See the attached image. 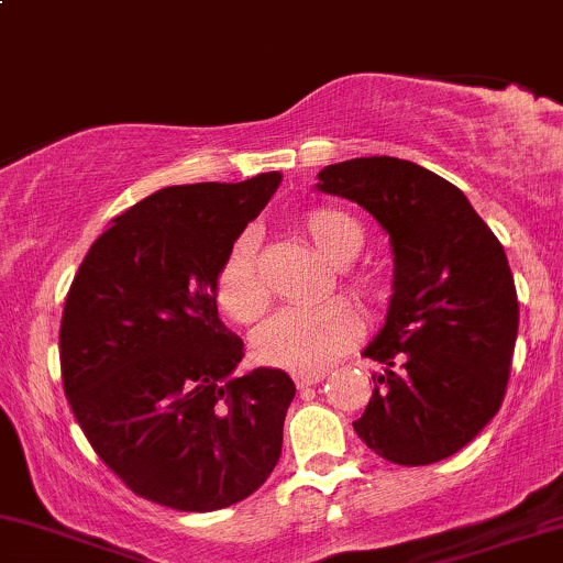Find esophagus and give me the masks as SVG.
Segmentation results:
<instances>
[{
    "label": "esophagus",
    "mask_w": 563,
    "mask_h": 563,
    "mask_svg": "<svg viewBox=\"0 0 563 563\" xmlns=\"http://www.w3.org/2000/svg\"><path fill=\"white\" fill-rule=\"evenodd\" d=\"M295 384L297 388H308L313 384H321V380L325 378V373H295Z\"/></svg>",
    "instance_id": "34e87169"
}]
</instances>
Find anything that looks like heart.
Returning <instances> with one entry per match:
<instances>
[{"instance_id":"b5f03b06","label":"heart","mask_w":563,"mask_h":563,"mask_svg":"<svg viewBox=\"0 0 563 563\" xmlns=\"http://www.w3.org/2000/svg\"><path fill=\"white\" fill-rule=\"evenodd\" d=\"M302 234L325 261L339 268V284L357 302L373 305L384 297V284L371 271H355L352 263L365 245V229L339 208H310L300 219ZM217 305L238 323H253L266 313L268 287L255 255L253 232L240 234L227 250L217 271ZM360 336V318L342 300L313 308H287L255 331L253 352L261 363L287 371H321L350 350Z\"/></svg>"}]
</instances>
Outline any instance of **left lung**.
Masks as SVG:
<instances>
[{
	"label": "left lung",
	"mask_w": 563,
	"mask_h": 563,
	"mask_svg": "<svg viewBox=\"0 0 563 563\" xmlns=\"http://www.w3.org/2000/svg\"><path fill=\"white\" fill-rule=\"evenodd\" d=\"M316 187L363 206L394 253L386 323L363 352L384 373L355 433L405 467L446 460L506 394L519 302L504 245L460 187L405 158L323 166Z\"/></svg>",
	"instance_id": "1"
}]
</instances>
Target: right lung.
<instances>
[{
    "label": "right lung",
    "mask_w": 563,
    "mask_h": 563,
    "mask_svg": "<svg viewBox=\"0 0 563 563\" xmlns=\"http://www.w3.org/2000/svg\"><path fill=\"white\" fill-rule=\"evenodd\" d=\"M279 172L172 185L117 217L82 258L59 325L62 384L101 462L137 496L217 511L261 488L282 456L292 378L238 376L217 271L266 208Z\"/></svg>",
    "instance_id": "add662e5"
}]
</instances>
